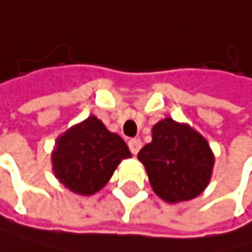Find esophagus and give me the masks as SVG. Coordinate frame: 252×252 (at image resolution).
<instances>
[{
    "label": "esophagus",
    "instance_id": "esophagus-1",
    "mask_svg": "<svg viewBox=\"0 0 252 252\" xmlns=\"http://www.w3.org/2000/svg\"><path fill=\"white\" fill-rule=\"evenodd\" d=\"M127 145H129V150H131V153L137 155L142 148V140L140 139H131L127 142Z\"/></svg>",
    "mask_w": 252,
    "mask_h": 252
}]
</instances>
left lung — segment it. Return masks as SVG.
Listing matches in <instances>:
<instances>
[{"label":"left lung","instance_id":"obj_1","mask_svg":"<svg viewBox=\"0 0 252 252\" xmlns=\"http://www.w3.org/2000/svg\"><path fill=\"white\" fill-rule=\"evenodd\" d=\"M153 191L165 202L197 197L213 169L207 140L186 125L165 118L153 126V140L139 151Z\"/></svg>","mask_w":252,"mask_h":252}]
</instances>
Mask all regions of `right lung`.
Masks as SVG:
<instances>
[{
  "label": "right lung",
  "instance_id": "1",
  "mask_svg": "<svg viewBox=\"0 0 252 252\" xmlns=\"http://www.w3.org/2000/svg\"><path fill=\"white\" fill-rule=\"evenodd\" d=\"M131 156L118 134L107 131L96 117L71 127L57 140L53 172L72 192L90 195L110 180L121 159Z\"/></svg>",
  "mask_w": 252,
  "mask_h": 252
}]
</instances>
